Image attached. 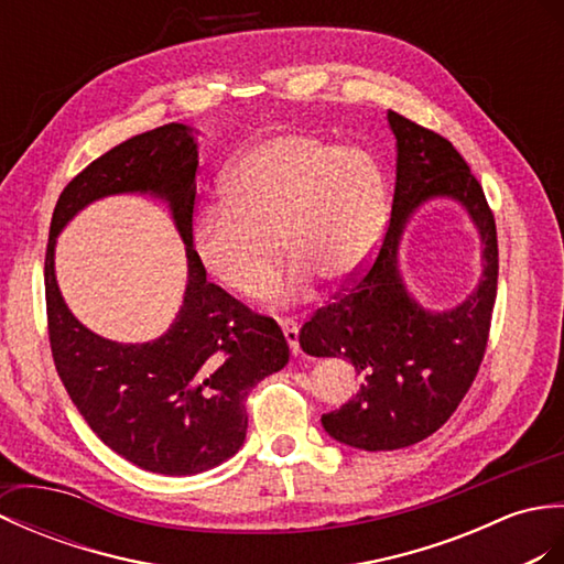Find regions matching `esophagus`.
<instances>
[{
    "label": "esophagus",
    "instance_id": "1",
    "mask_svg": "<svg viewBox=\"0 0 564 564\" xmlns=\"http://www.w3.org/2000/svg\"><path fill=\"white\" fill-rule=\"evenodd\" d=\"M280 325H282V330H284L286 343H290V347H292V355L294 357L302 355V347H299V325H296V321L294 318H282Z\"/></svg>",
    "mask_w": 564,
    "mask_h": 564
}]
</instances>
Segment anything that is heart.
Returning a JSON list of instances; mask_svg holds the SVG:
<instances>
[{"mask_svg": "<svg viewBox=\"0 0 564 564\" xmlns=\"http://www.w3.org/2000/svg\"><path fill=\"white\" fill-rule=\"evenodd\" d=\"M224 203L199 212L193 248L199 265L239 296H260L274 280L280 248L294 268L274 304L314 290V274L345 284L365 270L388 217L379 161L325 137L280 132L250 144L221 185Z\"/></svg>", "mask_w": 564, "mask_h": 564, "instance_id": "heart-1", "label": "heart"}]
</instances>
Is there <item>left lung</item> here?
<instances>
[{
  "mask_svg": "<svg viewBox=\"0 0 564 564\" xmlns=\"http://www.w3.org/2000/svg\"><path fill=\"white\" fill-rule=\"evenodd\" d=\"M388 124L398 156L383 243L369 270L299 333L306 355L349 359L365 377L349 403L321 417L335 442L361 452L412 446L454 415L485 357L499 272L492 209L454 144L393 110ZM440 196L469 212L481 236L484 274L460 305L430 312L406 292L397 256L409 217Z\"/></svg>",
  "mask_w": 564,
  "mask_h": 564,
  "instance_id": "8db88e82",
  "label": "left lung"
}]
</instances>
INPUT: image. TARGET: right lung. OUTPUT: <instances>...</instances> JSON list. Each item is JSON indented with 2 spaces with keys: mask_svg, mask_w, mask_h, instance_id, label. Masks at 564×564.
<instances>
[{
  "mask_svg": "<svg viewBox=\"0 0 564 564\" xmlns=\"http://www.w3.org/2000/svg\"><path fill=\"white\" fill-rule=\"evenodd\" d=\"M197 142L181 122L112 147L62 191L45 253L47 333L55 369L98 440L134 466L195 475L246 442V398L290 361L280 325L207 282L193 248ZM164 198L186 243L188 282L177 321L152 344H116L73 318L54 278L58 231L108 194Z\"/></svg>",
  "mask_w": 564,
  "mask_h": 564,
  "instance_id": "obj_1",
  "label": "right lung"
}]
</instances>
